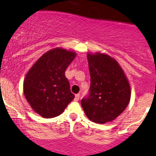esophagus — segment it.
<instances>
[{"instance_id":"34e87169","label":"esophagus","mask_w":156,"mask_h":156,"mask_svg":"<svg viewBox=\"0 0 156 156\" xmlns=\"http://www.w3.org/2000/svg\"><path fill=\"white\" fill-rule=\"evenodd\" d=\"M79 98H80V94H75V101H78V100H79Z\"/></svg>"}]
</instances>
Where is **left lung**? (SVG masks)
<instances>
[{"mask_svg": "<svg viewBox=\"0 0 156 156\" xmlns=\"http://www.w3.org/2000/svg\"><path fill=\"white\" fill-rule=\"evenodd\" d=\"M91 87L81 101L87 117L98 124L115 120L125 111L131 98V87L119 62L105 53L87 54Z\"/></svg>", "mask_w": 156, "mask_h": 156, "instance_id": "left-lung-1", "label": "left lung"}]
</instances>
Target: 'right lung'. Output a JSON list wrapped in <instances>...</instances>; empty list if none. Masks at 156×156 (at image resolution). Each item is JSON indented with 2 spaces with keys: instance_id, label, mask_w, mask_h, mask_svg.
Listing matches in <instances>:
<instances>
[{
  "instance_id": "1",
  "label": "right lung",
  "mask_w": 156,
  "mask_h": 156,
  "mask_svg": "<svg viewBox=\"0 0 156 156\" xmlns=\"http://www.w3.org/2000/svg\"><path fill=\"white\" fill-rule=\"evenodd\" d=\"M77 54L55 48L45 52L29 69L24 80V97L33 111L45 119L62 114L75 98L65 71Z\"/></svg>"
}]
</instances>
